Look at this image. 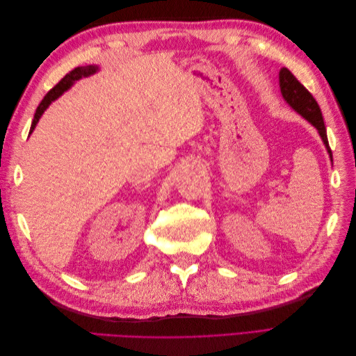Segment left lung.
<instances>
[{
    "label": "left lung",
    "instance_id": "8db88e82",
    "mask_svg": "<svg viewBox=\"0 0 356 356\" xmlns=\"http://www.w3.org/2000/svg\"><path fill=\"white\" fill-rule=\"evenodd\" d=\"M279 86H281V93L284 99L289 104V106H293V110H296L300 115H303L309 123L318 129L322 141H324L327 152L332 160V153L327 138V129L316 99L288 68H282L279 71Z\"/></svg>",
    "mask_w": 356,
    "mask_h": 356
}]
</instances>
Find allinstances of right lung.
<instances>
[{"label": "right lung", "instance_id": "right-lung-1", "mask_svg": "<svg viewBox=\"0 0 356 356\" xmlns=\"http://www.w3.org/2000/svg\"><path fill=\"white\" fill-rule=\"evenodd\" d=\"M96 71H98V67H95V65L79 67V68H74L72 71H70V72L65 75V77H63V79L55 86V88H53V89L44 96V99H42V101L40 102L38 108H37V111H35V115H34V120H32L29 134H31L32 131H34L37 123H38V120H40V117L42 115V113H44V111L47 110V106H49L53 101L58 99L63 92L68 90L75 81L80 80L81 77H89V75L95 74Z\"/></svg>", "mask_w": 356, "mask_h": 356}]
</instances>
